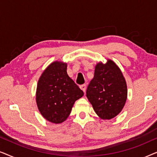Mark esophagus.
I'll return each mask as SVG.
<instances>
[{"label":"esophagus","instance_id":"34e87169","mask_svg":"<svg viewBox=\"0 0 157 157\" xmlns=\"http://www.w3.org/2000/svg\"><path fill=\"white\" fill-rule=\"evenodd\" d=\"M80 88H81V89L82 90V91L85 93V92H86V84L81 85V86H80Z\"/></svg>","mask_w":157,"mask_h":157}]
</instances>
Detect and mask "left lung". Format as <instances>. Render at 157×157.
<instances>
[{"mask_svg": "<svg viewBox=\"0 0 157 157\" xmlns=\"http://www.w3.org/2000/svg\"><path fill=\"white\" fill-rule=\"evenodd\" d=\"M86 97L98 117L111 119L121 112L127 98L123 74L114 62L96 66L94 76L86 89Z\"/></svg>", "mask_w": 157, "mask_h": 157, "instance_id": "8db88e82", "label": "left lung"}]
</instances>
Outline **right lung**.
I'll use <instances>...</instances> for the list:
<instances>
[{"mask_svg": "<svg viewBox=\"0 0 157 157\" xmlns=\"http://www.w3.org/2000/svg\"><path fill=\"white\" fill-rule=\"evenodd\" d=\"M67 64L56 61L43 72L36 90L38 110L46 120L55 124L65 121L74 102L83 92L66 72Z\"/></svg>", "mask_w": 157, "mask_h": 157, "instance_id": "add662e5", "label": "right lung"}]
</instances>
